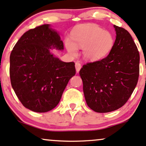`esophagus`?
<instances>
[{"label": "esophagus", "instance_id": "obj_1", "mask_svg": "<svg viewBox=\"0 0 146 146\" xmlns=\"http://www.w3.org/2000/svg\"><path fill=\"white\" fill-rule=\"evenodd\" d=\"M81 68H82V66H81L80 63L79 62H75V69H76L77 73H79V72H80Z\"/></svg>", "mask_w": 146, "mask_h": 146}]
</instances>
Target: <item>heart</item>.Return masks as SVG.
Wrapping results in <instances>:
<instances>
[{"mask_svg": "<svg viewBox=\"0 0 146 146\" xmlns=\"http://www.w3.org/2000/svg\"><path fill=\"white\" fill-rule=\"evenodd\" d=\"M71 40L66 41V50L74 56L78 47L83 48V56L88 61L94 62L103 59L110 53L113 45V37L108 31L100 26L87 24L77 27L72 33Z\"/></svg>", "mask_w": 146, "mask_h": 146, "instance_id": "heart-1", "label": "heart"}]
</instances>
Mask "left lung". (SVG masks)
I'll return each mask as SVG.
<instances>
[{
	"mask_svg": "<svg viewBox=\"0 0 146 146\" xmlns=\"http://www.w3.org/2000/svg\"><path fill=\"white\" fill-rule=\"evenodd\" d=\"M115 40L109 55L83 66L80 75L88 106L98 113L120 108L136 87L139 75V54L126 30L113 25Z\"/></svg>",
	"mask_w": 146,
	"mask_h": 146,
	"instance_id": "1",
	"label": "left lung"
}]
</instances>
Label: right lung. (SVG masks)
Returning <instances> with one entry per match:
<instances>
[{"label": "right lung", "mask_w": 146, "mask_h": 146, "mask_svg": "<svg viewBox=\"0 0 146 146\" xmlns=\"http://www.w3.org/2000/svg\"><path fill=\"white\" fill-rule=\"evenodd\" d=\"M62 51L59 33L44 24L21 36L10 55L12 88L26 108L38 113L53 110L68 81L75 75V63L64 62L52 53Z\"/></svg>", "instance_id": "right-lung-1"}]
</instances>
